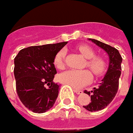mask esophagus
<instances>
[{"label":"esophagus","mask_w":133,"mask_h":133,"mask_svg":"<svg viewBox=\"0 0 133 133\" xmlns=\"http://www.w3.org/2000/svg\"><path fill=\"white\" fill-rule=\"evenodd\" d=\"M74 91L77 95H82V94L83 93V91H81V90L74 89Z\"/></svg>","instance_id":"34e87169"}]
</instances>
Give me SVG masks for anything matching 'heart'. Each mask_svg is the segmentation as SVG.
Wrapping results in <instances>:
<instances>
[{"instance_id":"heart-1","label":"heart","mask_w":133,"mask_h":133,"mask_svg":"<svg viewBox=\"0 0 133 133\" xmlns=\"http://www.w3.org/2000/svg\"><path fill=\"white\" fill-rule=\"evenodd\" d=\"M81 54L89 61L87 62V67L97 76L101 75L106 70V62L101 57H95V53L91 48L87 45H80L78 47ZM66 50L62 49L59 50L55 56L54 63L56 68L62 69L65 67V59ZM59 79L61 83L67 84L74 89L82 88L91 82L92 75L87 70H68L61 73L59 75Z\"/></svg>"}]
</instances>
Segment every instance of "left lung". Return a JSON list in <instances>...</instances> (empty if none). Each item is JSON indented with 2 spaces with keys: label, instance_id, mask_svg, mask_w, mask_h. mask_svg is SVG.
I'll list each match as a JSON object with an SVG mask.
<instances>
[{
  "label": "left lung",
  "instance_id": "8db88e82",
  "mask_svg": "<svg viewBox=\"0 0 133 133\" xmlns=\"http://www.w3.org/2000/svg\"><path fill=\"white\" fill-rule=\"evenodd\" d=\"M89 40L103 50L108 54L109 59L108 70L101 83L91 91L86 90L84 91V93L91 96V102L83 107L89 112H96L106 108L117 94L119 78L121 74L122 57L118 50L112 46L96 39L89 38Z\"/></svg>",
  "mask_w": 133,
  "mask_h": 133
}]
</instances>
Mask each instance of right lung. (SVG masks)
I'll list each match as a JSON object with an SVG mask.
<instances>
[{"label": "right lung", "instance_id": "obj_1", "mask_svg": "<svg viewBox=\"0 0 133 133\" xmlns=\"http://www.w3.org/2000/svg\"><path fill=\"white\" fill-rule=\"evenodd\" d=\"M67 42L31 46L21 50L14 59L16 91L21 103L35 113H44L55 103L59 85L54 83V60Z\"/></svg>", "mask_w": 133, "mask_h": 133}]
</instances>
